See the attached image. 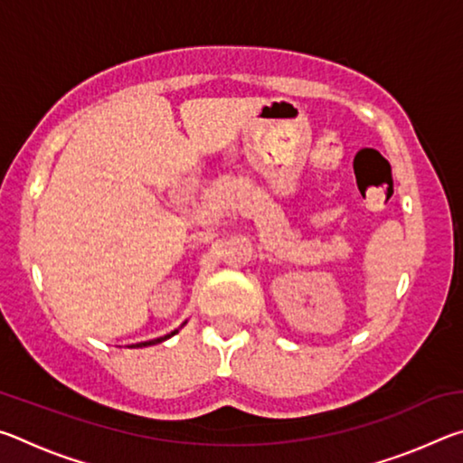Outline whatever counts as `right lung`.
Returning a JSON list of instances; mask_svg holds the SVG:
<instances>
[{
    "instance_id": "right-lung-1",
    "label": "right lung",
    "mask_w": 463,
    "mask_h": 463,
    "mask_svg": "<svg viewBox=\"0 0 463 463\" xmlns=\"http://www.w3.org/2000/svg\"><path fill=\"white\" fill-rule=\"evenodd\" d=\"M177 331H174L171 335H175ZM171 335H165V336H159V339H153V341H145V343H137V345H132V347H146V345H155V343H161V341H165V339H169Z\"/></svg>"
}]
</instances>
